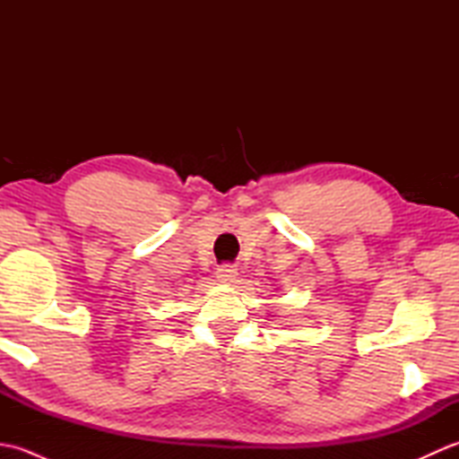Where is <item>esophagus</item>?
Listing matches in <instances>:
<instances>
[{"mask_svg": "<svg viewBox=\"0 0 459 459\" xmlns=\"http://www.w3.org/2000/svg\"><path fill=\"white\" fill-rule=\"evenodd\" d=\"M238 276V268L235 264H222L217 268V278L224 284H230V281H235Z\"/></svg>", "mask_w": 459, "mask_h": 459, "instance_id": "34e87169", "label": "esophagus"}]
</instances>
